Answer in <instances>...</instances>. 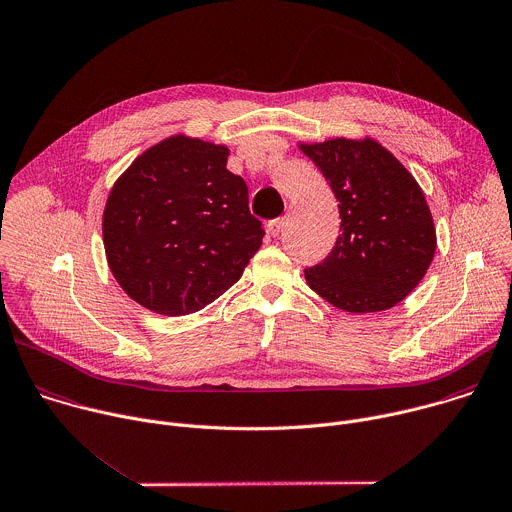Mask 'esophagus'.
I'll use <instances>...</instances> for the list:
<instances>
[{"instance_id": "1", "label": "esophagus", "mask_w": 512, "mask_h": 512, "mask_svg": "<svg viewBox=\"0 0 512 512\" xmlns=\"http://www.w3.org/2000/svg\"><path fill=\"white\" fill-rule=\"evenodd\" d=\"M283 225H285V219H273V221H269V225H267V233H269L271 237H277V235L281 233Z\"/></svg>"}]
</instances>
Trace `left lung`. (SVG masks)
I'll list each match as a JSON object with an SVG mask.
<instances>
[{"label": "left lung", "mask_w": 512, "mask_h": 512, "mask_svg": "<svg viewBox=\"0 0 512 512\" xmlns=\"http://www.w3.org/2000/svg\"><path fill=\"white\" fill-rule=\"evenodd\" d=\"M339 201L331 253L305 269L307 285L350 313L384 311L426 275L436 229L424 193L406 166L372 138L299 144Z\"/></svg>", "instance_id": "8db88e82"}]
</instances>
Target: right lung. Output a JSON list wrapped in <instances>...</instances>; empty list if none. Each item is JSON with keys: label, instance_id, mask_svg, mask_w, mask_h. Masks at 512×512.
Segmentation results:
<instances>
[{"label": "right lung", "instance_id": "right-lung-1", "mask_svg": "<svg viewBox=\"0 0 512 512\" xmlns=\"http://www.w3.org/2000/svg\"><path fill=\"white\" fill-rule=\"evenodd\" d=\"M223 144L170 136L114 183L102 235L108 267L130 299L160 315L203 309L239 281L263 241L249 191Z\"/></svg>", "mask_w": 512, "mask_h": 512}]
</instances>
